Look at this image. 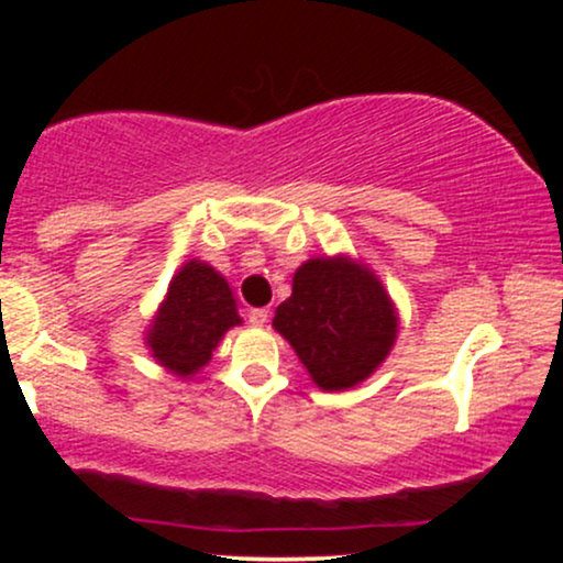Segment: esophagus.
<instances>
[{"mask_svg":"<svg viewBox=\"0 0 563 563\" xmlns=\"http://www.w3.org/2000/svg\"><path fill=\"white\" fill-rule=\"evenodd\" d=\"M267 320H269V309L260 307V309H251V312H249L251 325H267Z\"/></svg>","mask_w":563,"mask_h":563,"instance_id":"esophagus-1","label":"esophagus"}]
</instances>
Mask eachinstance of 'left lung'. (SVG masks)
Masks as SVG:
<instances>
[{
    "label": "left lung",
    "instance_id": "8db88e82",
    "mask_svg": "<svg viewBox=\"0 0 563 563\" xmlns=\"http://www.w3.org/2000/svg\"><path fill=\"white\" fill-rule=\"evenodd\" d=\"M273 328L322 391L363 384L389 357L399 312L380 277L349 254L314 256L294 273V290Z\"/></svg>",
    "mask_w": 563,
    "mask_h": 563
}]
</instances>
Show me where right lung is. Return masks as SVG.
I'll list each match as a JSON object with an SVG mask.
<instances>
[{"mask_svg":"<svg viewBox=\"0 0 563 563\" xmlns=\"http://www.w3.org/2000/svg\"><path fill=\"white\" fill-rule=\"evenodd\" d=\"M238 299L228 277L203 260H190L174 273L145 331L156 363L177 378H192L230 328L241 325Z\"/></svg>","mask_w":563,"mask_h":563,"instance_id":"1","label":"right lung"}]
</instances>
